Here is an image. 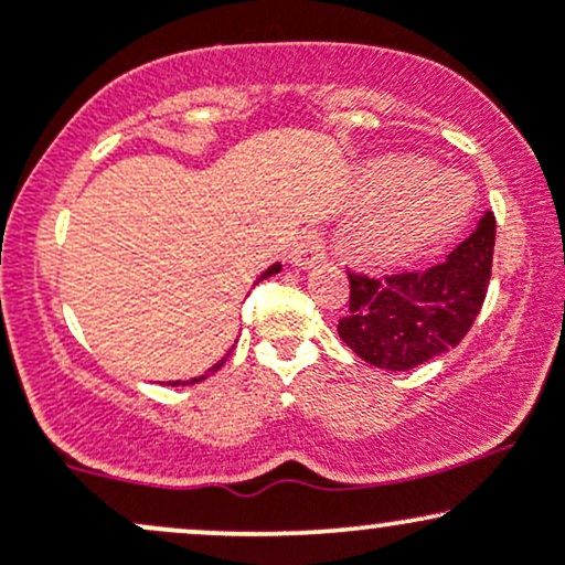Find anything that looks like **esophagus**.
Masks as SVG:
<instances>
[{"instance_id": "esophagus-1", "label": "esophagus", "mask_w": 565, "mask_h": 565, "mask_svg": "<svg viewBox=\"0 0 565 565\" xmlns=\"http://www.w3.org/2000/svg\"><path fill=\"white\" fill-rule=\"evenodd\" d=\"M323 257H327V236L316 228L305 233L295 249H291V263H295L297 268H310V265L321 263Z\"/></svg>"}]
</instances>
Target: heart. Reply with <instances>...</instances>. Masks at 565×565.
Returning <instances> with one entry per match:
<instances>
[{"mask_svg": "<svg viewBox=\"0 0 565 565\" xmlns=\"http://www.w3.org/2000/svg\"><path fill=\"white\" fill-rule=\"evenodd\" d=\"M425 167L419 161H391L380 170V185L391 188V191H407L401 193L385 215L374 220L366 228L369 249L380 252V255H391L401 252L406 246L423 242V238L436 236L444 231L451 220V206L440 199V180H426Z\"/></svg>", "mask_w": 565, "mask_h": 565, "instance_id": "obj_1", "label": "heart"}]
</instances>
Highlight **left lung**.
<instances>
[{
  "label": "left lung",
  "mask_w": 565,
  "mask_h": 565,
  "mask_svg": "<svg viewBox=\"0 0 565 565\" xmlns=\"http://www.w3.org/2000/svg\"><path fill=\"white\" fill-rule=\"evenodd\" d=\"M497 220L478 228L427 270L369 276L348 270L350 308L337 323L342 342L366 364L406 372L457 348L481 313L494 260Z\"/></svg>",
  "instance_id": "1"
}]
</instances>
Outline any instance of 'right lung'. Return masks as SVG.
Returning a JSON list of instances; mask_svg holds the SVG:
<instances>
[{
  "instance_id": "add662e5",
  "label": "right lung",
  "mask_w": 565,
  "mask_h": 565,
  "mask_svg": "<svg viewBox=\"0 0 565 565\" xmlns=\"http://www.w3.org/2000/svg\"><path fill=\"white\" fill-rule=\"evenodd\" d=\"M278 270H281V265H278V263H276V265H270V268H268V270H265V274H263L260 278H257V281H263V278H268V276H274V274H278ZM225 359H228V355H225ZM225 359H223V361H217V364H215V366H210V372H217V369L225 364ZM210 372H206V374H210ZM199 380H204V377H199ZM199 380H188V382H185V385H193V382H199ZM172 385H180V382H172Z\"/></svg>"
}]
</instances>
